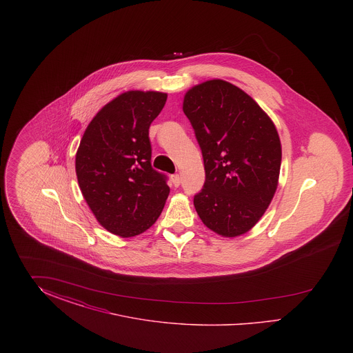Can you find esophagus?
Instances as JSON below:
<instances>
[{
    "label": "esophagus",
    "mask_w": 353,
    "mask_h": 353,
    "mask_svg": "<svg viewBox=\"0 0 353 353\" xmlns=\"http://www.w3.org/2000/svg\"><path fill=\"white\" fill-rule=\"evenodd\" d=\"M172 181H173V185L177 188V186H180L181 184V177H180V174H173L172 176Z\"/></svg>",
    "instance_id": "1"
}]
</instances>
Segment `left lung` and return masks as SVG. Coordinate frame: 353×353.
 I'll list each match as a JSON object with an SVG mask.
<instances>
[{
    "label": "left lung",
    "instance_id": "left-lung-1",
    "mask_svg": "<svg viewBox=\"0 0 353 353\" xmlns=\"http://www.w3.org/2000/svg\"><path fill=\"white\" fill-rule=\"evenodd\" d=\"M183 110L205 168V183L193 199L197 214L217 234L249 232L278 185L282 150L274 123L246 92L221 79L189 90Z\"/></svg>",
    "mask_w": 353,
    "mask_h": 353
}]
</instances>
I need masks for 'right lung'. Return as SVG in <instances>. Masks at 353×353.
<instances>
[{"mask_svg":"<svg viewBox=\"0 0 353 353\" xmlns=\"http://www.w3.org/2000/svg\"><path fill=\"white\" fill-rule=\"evenodd\" d=\"M167 94L128 91L88 124L75 159L84 200L110 233L134 236L159 219L169 196L167 174L152 168L150 127Z\"/></svg>","mask_w":353,"mask_h":353,"instance_id":"right-lung-1","label":"right lung"}]
</instances>
